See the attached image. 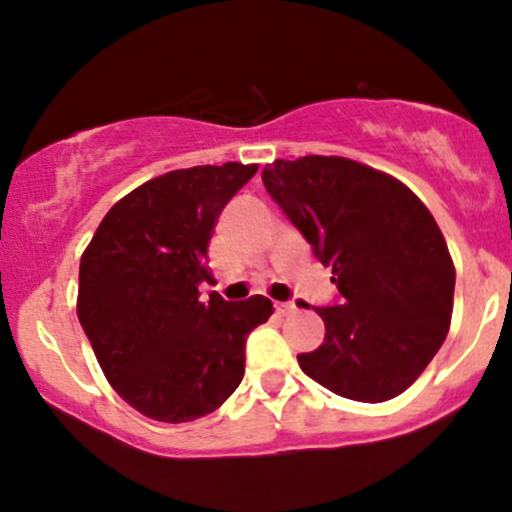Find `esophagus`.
Returning <instances> with one entry per match:
<instances>
[{
  "instance_id": "obj_1",
  "label": "esophagus",
  "mask_w": 512,
  "mask_h": 512,
  "mask_svg": "<svg viewBox=\"0 0 512 512\" xmlns=\"http://www.w3.org/2000/svg\"><path fill=\"white\" fill-rule=\"evenodd\" d=\"M274 311H277L279 316H289L297 311V304H294V301H274Z\"/></svg>"
}]
</instances>
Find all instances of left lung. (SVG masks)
<instances>
[{
	"instance_id": "8db88e82",
	"label": "left lung",
	"mask_w": 512,
	"mask_h": 512,
	"mask_svg": "<svg viewBox=\"0 0 512 512\" xmlns=\"http://www.w3.org/2000/svg\"><path fill=\"white\" fill-rule=\"evenodd\" d=\"M262 181L341 292L316 309L326 338L297 355L301 370L355 402L405 392L454 311V260L434 215L395 176L346 157L277 159Z\"/></svg>"
}]
</instances>
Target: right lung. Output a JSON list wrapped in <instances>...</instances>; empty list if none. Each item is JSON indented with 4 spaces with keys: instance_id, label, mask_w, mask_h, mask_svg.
<instances>
[{
    "instance_id": "add662e5",
    "label": "right lung",
    "mask_w": 512,
    "mask_h": 512,
    "mask_svg": "<svg viewBox=\"0 0 512 512\" xmlns=\"http://www.w3.org/2000/svg\"><path fill=\"white\" fill-rule=\"evenodd\" d=\"M257 164L191 166L149 179L107 211L80 257L78 319L107 383L157 422L218 410L245 375L247 333L272 301L201 299L208 242Z\"/></svg>"
}]
</instances>
